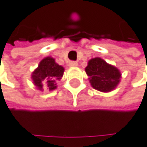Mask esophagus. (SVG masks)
<instances>
[{"label": "esophagus", "instance_id": "1", "mask_svg": "<svg viewBox=\"0 0 147 147\" xmlns=\"http://www.w3.org/2000/svg\"><path fill=\"white\" fill-rule=\"evenodd\" d=\"M68 65H69L70 67H76V66L78 65V63H77V62H75V61H71V62H69Z\"/></svg>", "mask_w": 147, "mask_h": 147}]
</instances>
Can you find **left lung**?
I'll use <instances>...</instances> for the list:
<instances>
[{
	"label": "left lung",
	"instance_id": "left-lung-1",
	"mask_svg": "<svg viewBox=\"0 0 147 147\" xmlns=\"http://www.w3.org/2000/svg\"><path fill=\"white\" fill-rule=\"evenodd\" d=\"M85 72L89 76L91 85L102 92H111L118 86L121 78V74L118 68L109 65L100 57L90 60Z\"/></svg>",
	"mask_w": 147,
	"mask_h": 147
}]
</instances>
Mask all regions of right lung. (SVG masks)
I'll return each instance as SVG.
<instances>
[{
	"label": "right lung",
	"mask_w": 147,
	"mask_h": 147,
	"mask_svg": "<svg viewBox=\"0 0 147 147\" xmlns=\"http://www.w3.org/2000/svg\"><path fill=\"white\" fill-rule=\"evenodd\" d=\"M64 71V67L56 64L53 57L47 56L40 61L38 67L32 73L31 78L35 86L40 91L44 84L49 91H54L57 87V82L62 79Z\"/></svg>",
	"instance_id": "1"
}]
</instances>
